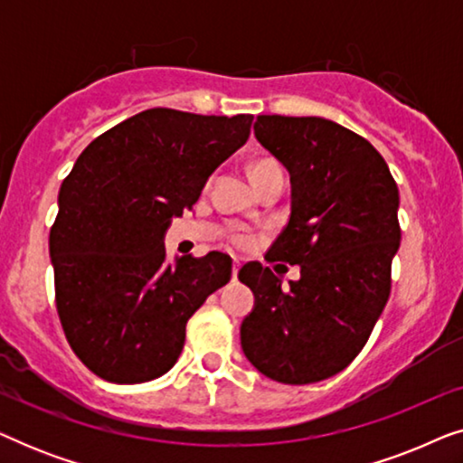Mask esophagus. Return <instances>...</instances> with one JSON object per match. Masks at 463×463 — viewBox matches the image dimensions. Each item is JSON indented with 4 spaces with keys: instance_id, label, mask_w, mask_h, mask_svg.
Instances as JSON below:
<instances>
[{
    "instance_id": "1",
    "label": "esophagus",
    "mask_w": 463,
    "mask_h": 463,
    "mask_svg": "<svg viewBox=\"0 0 463 463\" xmlns=\"http://www.w3.org/2000/svg\"><path fill=\"white\" fill-rule=\"evenodd\" d=\"M238 271H240V263L233 261V271H232V278L233 280H238Z\"/></svg>"
}]
</instances>
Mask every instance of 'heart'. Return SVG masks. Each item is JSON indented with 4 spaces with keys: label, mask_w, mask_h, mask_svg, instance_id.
I'll list each match as a JSON object with an SVG mask.
<instances>
[{
    "label": "heart",
    "mask_w": 463,
    "mask_h": 463,
    "mask_svg": "<svg viewBox=\"0 0 463 463\" xmlns=\"http://www.w3.org/2000/svg\"><path fill=\"white\" fill-rule=\"evenodd\" d=\"M276 168H280L276 162H271V160H259V162H255V164H252V166H250V176H252V179H255V176L263 175V173H269V170H276ZM232 242L236 244V246H246V244H249V240H246V236H242V233H233Z\"/></svg>",
    "instance_id": "heart-1"
}]
</instances>
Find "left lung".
I'll return each instance as SVG.
<instances>
[{"instance_id": "left-lung-1", "label": "left lung", "mask_w": 463, "mask_h": 463, "mask_svg": "<svg viewBox=\"0 0 463 463\" xmlns=\"http://www.w3.org/2000/svg\"><path fill=\"white\" fill-rule=\"evenodd\" d=\"M257 141L290 175V217L268 261L299 265L288 288L269 268L246 263L240 280L255 307L240 328L257 371L288 385L344 371L388 303L401 246L398 187L382 154L325 118L257 116Z\"/></svg>"}]
</instances>
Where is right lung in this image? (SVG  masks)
Wrapping results in <instances>:
<instances>
[{
    "instance_id": "obj_1",
    "label": "right lung",
    "mask_w": 463,
    "mask_h": 463,
    "mask_svg": "<svg viewBox=\"0 0 463 463\" xmlns=\"http://www.w3.org/2000/svg\"><path fill=\"white\" fill-rule=\"evenodd\" d=\"M250 124V113L156 107L94 138L62 181L50 230L56 312L94 375L111 383L164 375L181 356L187 320L230 282L223 252L168 265L162 240Z\"/></svg>"
}]
</instances>
